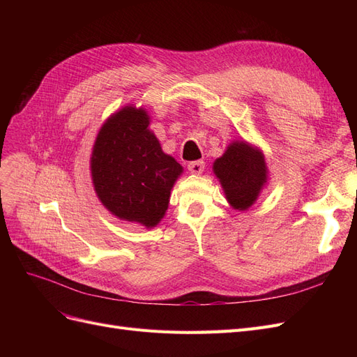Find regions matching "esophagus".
<instances>
[{
    "label": "esophagus",
    "instance_id": "1",
    "mask_svg": "<svg viewBox=\"0 0 357 357\" xmlns=\"http://www.w3.org/2000/svg\"><path fill=\"white\" fill-rule=\"evenodd\" d=\"M204 168H205L204 160H192L188 164V169L192 172V174H202Z\"/></svg>",
    "mask_w": 357,
    "mask_h": 357
}]
</instances>
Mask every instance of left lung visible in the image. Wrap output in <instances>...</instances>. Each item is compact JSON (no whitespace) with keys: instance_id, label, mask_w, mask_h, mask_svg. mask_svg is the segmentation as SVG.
Listing matches in <instances>:
<instances>
[{"instance_id":"8db88e82","label":"left lung","mask_w":357,"mask_h":357,"mask_svg":"<svg viewBox=\"0 0 357 357\" xmlns=\"http://www.w3.org/2000/svg\"><path fill=\"white\" fill-rule=\"evenodd\" d=\"M213 171L235 210H247L256 202L268 180L264 153L245 142H234L214 160Z\"/></svg>"}]
</instances>
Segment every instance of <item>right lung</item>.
<instances>
[{"mask_svg": "<svg viewBox=\"0 0 357 357\" xmlns=\"http://www.w3.org/2000/svg\"><path fill=\"white\" fill-rule=\"evenodd\" d=\"M144 109L126 105L107 119L95 139L91 174L96 195L116 218L153 228L165 215L183 172L162 152Z\"/></svg>", "mask_w": 357, "mask_h": 357, "instance_id": "obj_1", "label": "right lung"}]
</instances>
